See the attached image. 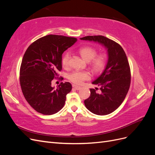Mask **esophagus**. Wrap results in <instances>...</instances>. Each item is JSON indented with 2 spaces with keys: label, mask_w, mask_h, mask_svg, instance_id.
<instances>
[{
  "label": "esophagus",
  "mask_w": 155,
  "mask_h": 155,
  "mask_svg": "<svg viewBox=\"0 0 155 155\" xmlns=\"http://www.w3.org/2000/svg\"><path fill=\"white\" fill-rule=\"evenodd\" d=\"M72 87H73L74 89H76V90H79V89L81 88L80 87L77 86V85H72Z\"/></svg>",
  "instance_id": "obj_1"
}]
</instances>
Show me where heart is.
Wrapping results in <instances>:
<instances>
[{"mask_svg": "<svg viewBox=\"0 0 155 155\" xmlns=\"http://www.w3.org/2000/svg\"><path fill=\"white\" fill-rule=\"evenodd\" d=\"M78 52L83 59H85L87 62H88L89 66L94 72H100L104 69L107 63V58L105 54L96 55V49L89 46L81 47L78 50ZM70 59V54L69 52H66L63 55L61 63L63 67L68 68L69 67ZM90 74L87 71L76 70L70 73L68 75V78L70 81L77 85H79L82 83L83 81L90 79Z\"/></svg>", "mask_w": 155, "mask_h": 155, "instance_id": "b5f03b06", "label": "heart"}]
</instances>
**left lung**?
<instances>
[{"mask_svg": "<svg viewBox=\"0 0 155 155\" xmlns=\"http://www.w3.org/2000/svg\"><path fill=\"white\" fill-rule=\"evenodd\" d=\"M81 40L97 42L107 50L108 60L102 74L92 83L100 87L91 88V96L84 101L87 109L97 115H107L118 109L127 94L130 83V70L121 46L102 35L86 36Z\"/></svg>", "mask_w": 155, "mask_h": 155, "instance_id": "obj_1", "label": "left lung"}]
</instances>
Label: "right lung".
I'll return each mask as SVG.
<instances>
[{"label":"right lung","mask_w":155,"mask_h":155,"mask_svg":"<svg viewBox=\"0 0 155 155\" xmlns=\"http://www.w3.org/2000/svg\"><path fill=\"white\" fill-rule=\"evenodd\" d=\"M77 39L48 35L36 40L27 48L20 68V84L26 100L37 112L45 115L57 113L63 107L72 90L69 82L55 88L51 81L62 70V54Z\"/></svg>","instance_id":"1"}]
</instances>
